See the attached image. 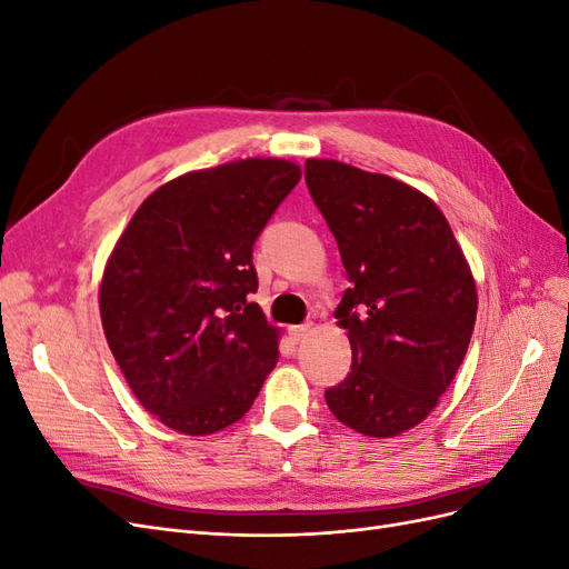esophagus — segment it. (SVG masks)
<instances>
[{"instance_id":"1","label":"esophagus","mask_w":569,"mask_h":569,"mask_svg":"<svg viewBox=\"0 0 569 569\" xmlns=\"http://www.w3.org/2000/svg\"><path fill=\"white\" fill-rule=\"evenodd\" d=\"M313 330V325L311 322H303V325H297V327H291V339L295 341H301L308 332Z\"/></svg>"}]
</instances>
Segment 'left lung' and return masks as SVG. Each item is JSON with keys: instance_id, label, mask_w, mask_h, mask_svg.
Masks as SVG:
<instances>
[{"instance_id": "obj_1", "label": "left lung", "mask_w": 569, "mask_h": 569, "mask_svg": "<svg viewBox=\"0 0 569 569\" xmlns=\"http://www.w3.org/2000/svg\"><path fill=\"white\" fill-rule=\"evenodd\" d=\"M306 184L351 282L335 311L351 372L325 401L356 432L396 437L435 410L468 353L470 266L439 206L406 182L308 159Z\"/></svg>"}]
</instances>
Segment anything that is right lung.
Returning a JSON list of instances; mask_svg holds the SVG:
<instances>
[{"label": "right lung", "mask_w": 569, "mask_h": 569, "mask_svg": "<svg viewBox=\"0 0 569 569\" xmlns=\"http://www.w3.org/2000/svg\"><path fill=\"white\" fill-rule=\"evenodd\" d=\"M282 159L194 170L149 194L120 234L99 287L104 335L140 403L201 437L244 418L278 363L253 244L297 187Z\"/></svg>", "instance_id": "add662e5"}]
</instances>
